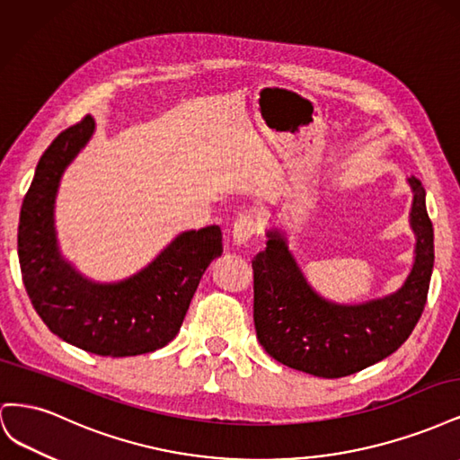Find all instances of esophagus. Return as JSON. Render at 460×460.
Listing matches in <instances>:
<instances>
[{"label":"esophagus","mask_w":460,"mask_h":460,"mask_svg":"<svg viewBox=\"0 0 460 460\" xmlns=\"http://www.w3.org/2000/svg\"><path fill=\"white\" fill-rule=\"evenodd\" d=\"M257 220L253 217H240L238 220L234 222V228H232V235H234V242L238 243H247L249 240L253 238L257 234Z\"/></svg>","instance_id":"1"}]
</instances>
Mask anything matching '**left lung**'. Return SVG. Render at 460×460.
Returning a JSON list of instances; mask_svg holds the SVG:
<instances>
[{"instance_id":"obj_1","label":"left lung","mask_w":460,"mask_h":460,"mask_svg":"<svg viewBox=\"0 0 460 460\" xmlns=\"http://www.w3.org/2000/svg\"><path fill=\"white\" fill-rule=\"evenodd\" d=\"M411 186V225L419 238L414 267L397 294L378 301L341 307L320 299L305 282L282 235L269 232L267 249L252 261L253 320L261 345L278 363L320 378H343L407 341L422 316L434 269L426 191L414 176Z\"/></svg>"}]
</instances>
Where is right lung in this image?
I'll return each mask as SVG.
<instances>
[{"mask_svg": "<svg viewBox=\"0 0 460 460\" xmlns=\"http://www.w3.org/2000/svg\"><path fill=\"white\" fill-rule=\"evenodd\" d=\"M93 132L86 115L44 151L19 220L22 282L44 324L78 349L102 357H134L161 349L178 333L205 269L222 253L218 226L184 232L127 282L97 286L59 257L53 201L65 166Z\"/></svg>", "mask_w": 460, "mask_h": 460, "instance_id": "add662e5", "label": "right lung"}]
</instances>
